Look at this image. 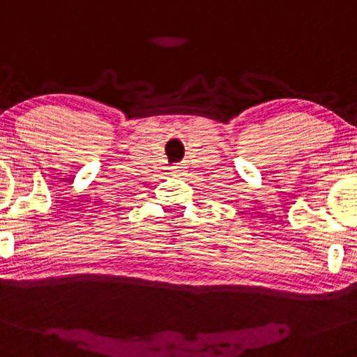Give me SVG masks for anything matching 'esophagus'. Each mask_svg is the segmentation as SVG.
Returning <instances> with one entry per match:
<instances>
[{
    "label": "esophagus",
    "mask_w": 357,
    "mask_h": 357,
    "mask_svg": "<svg viewBox=\"0 0 357 357\" xmlns=\"http://www.w3.org/2000/svg\"><path fill=\"white\" fill-rule=\"evenodd\" d=\"M185 172H187V170H185V164H177L172 167V174L175 177H185Z\"/></svg>",
    "instance_id": "34e87169"
}]
</instances>
